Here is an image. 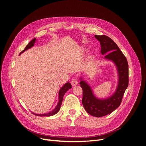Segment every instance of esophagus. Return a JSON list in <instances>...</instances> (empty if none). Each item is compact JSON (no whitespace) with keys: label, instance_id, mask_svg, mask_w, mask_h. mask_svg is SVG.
I'll list each match as a JSON object with an SVG mask.
<instances>
[{"label":"esophagus","instance_id":"1","mask_svg":"<svg viewBox=\"0 0 146 146\" xmlns=\"http://www.w3.org/2000/svg\"><path fill=\"white\" fill-rule=\"evenodd\" d=\"M71 84H72V85L73 86H75L77 85V84H78V82H77V80L76 79H73V80H72Z\"/></svg>","mask_w":146,"mask_h":146}]
</instances>
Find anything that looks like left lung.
Returning <instances> with one entry per match:
<instances>
[{"instance_id":"1","label":"left lung","mask_w":146,"mask_h":146,"mask_svg":"<svg viewBox=\"0 0 146 146\" xmlns=\"http://www.w3.org/2000/svg\"><path fill=\"white\" fill-rule=\"evenodd\" d=\"M94 37L100 42L102 54H106L104 59L114 63L118 74V84L115 92L106 99L97 98L91 86L83 77H80L83 89L82 102L84 109L90 115L100 117L112 113L120 105L129 85V65L126 57L111 38L105 35H94Z\"/></svg>"}]
</instances>
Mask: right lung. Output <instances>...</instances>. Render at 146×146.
Here are the masks:
<instances>
[{
    "instance_id": "add662e5",
    "label": "right lung",
    "mask_w": 146,
    "mask_h": 146,
    "mask_svg": "<svg viewBox=\"0 0 146 146\" xmlns=\"http://www.w3.org/2000/svg\"><path fill=\"white\" fill-rule=\"evenodd\" d=\"M36 41V38H35L33 39H32L30 42L28 43V44L26 46V47L25 48V49L20 53V54H21L23 52H24L25 51L27 50L29 48H31V47H32L34 46V44L35 43V42ZM72 85L69 82H67L66 83H65L62 87L61 89L59 90V102H58L56 106L55 107V108L51 111L48 112L47 113H44V114H36L32 112L33 114H34L36 115H38V116H46V117H48V116H52L54 114H56V113H57V112L59 111L60 109V107L62 105V103L63 99V96L64 95V94L66 93V92L72 88Z\"/></svg>"
}]
</instances>
